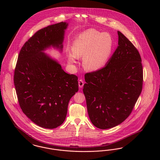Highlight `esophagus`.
<instances>
[{"instance_id":"esophagus-1","label":"esophagus","mask_w":160,"mask_h":160,"mask_svg":"<svg viewBox=\"0 0 160 160\" xmlns=\"http://www.w3.org/2000/svg\"><path fill=\"white\" fill-rule=\"evenodd\" d=\"M83 80L82 79H80V80H78V86H79V87L81 88H82V87L83 86Z\"/></svg>"}]
</instances>
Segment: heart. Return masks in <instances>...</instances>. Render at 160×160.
I'll use <instances>...</instances> for the list:
<instances>
[{"mask_svg":"<svg viewBox=\"0 0 160 160\" xmlns=\"http://www.w3.org/2000/svg\"><path fill=\"white\" fill-rule=\"evenodd\" d=\"M113 48V38L108 33L89 29L80 33L72 42V54L68 55L69 62L74 63L76 58L84 57V68L97 70L106 65Z\"/></svg>","mask_w":160,"mask_h":160,"instance_id":"1","label":"heart"}]
</instances>
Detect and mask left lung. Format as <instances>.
Listing matches in <instances>:
<instances>
[{
	"mask_svg": "<svg viewBox=\"0 0 160 160\" xmlns=\"http://www.w3.org/2000/svg\"><path fill=\"white\" fill-rule=\"evenodd\" d=\"M118 47L103 68L87 72L83 91L92 123L99 129L113 128L132 112L143 88L142 58L119 31Z\"/></svg>",
	"mask_w": 160,
	"mask_h": 160,
	"instance_id": "left-lung-1",
	"label": "left lung"
}]
</instances>
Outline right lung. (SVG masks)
I'll list each match as a JSON object with an SVG mask.
<instances>
[{"instance_id":"1","label":"right lung","mask_w":160,"mask_h":160,"mask_svg":"<svg viewBox=\"0 0 160 160\" xmlns=\"http://www.w3.org/2000/svg\"><path fill=\"white\" fill-rule=\"evenodd\" d=\"M63 22L37 31L23 45L18 57L14 83L23 113L38 126L53 129L64 122L68 102L78 90V77L66 73L42 52L53 46L62 48Z\"/></svg>"}]
</instances>
